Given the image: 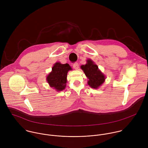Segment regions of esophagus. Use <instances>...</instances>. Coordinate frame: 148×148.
Returning a JSON list of instances; mask_svg holds the SVG:
<instances>
[{"label":"esophagus","mask_w":148,"mask_h":148,"mask_svg":"<svg viewBox=\"0 0 148 148\" xmlns=\"http://www.w3.org/2000/svg\"><path fill=\"white\" fill-rule=\"evenodd\" d=\"M73 68H74L75 69H76V70L78 69H79V64L77 63H75L73 64Z\"/></svg>","instance_id":"34e87169"}]
</instances>
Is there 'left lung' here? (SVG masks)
<instances>
[{"label":"left lung","instance_id":"8db88e82","mask_svg":"<svg viewBox=\"0 0 148 148\" xmlns=\"http://www.w3.org/2000/svg\"><path fill=\"white\" fill-rule=\"evenodd\" d=\"M81 68L88 79V84L91 88L97 89L105 82V75L99 69L98 66L92 60H87L86 64L82 65Z\"/></svg>","mask_w":148,"mask_h":148}]
</instances>
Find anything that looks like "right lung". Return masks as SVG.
Masks as SVG:
<instances>
[{
  "instance_id": "obj_1",
  "label": "right lung",
  "mask_w": 148,
  "mask_h": 148,
  "mask_svg": "<svg viewBox=\"0 0 148 148\" xmlns=\"http://www.w3.org/2000/svg\"><path fill=\"white\" fill-rule=\"evenodd\" d=\"M72 68L68 64H62L57 62L54 64L52 71L47 77V81L51 88L57 91H62L65 89L67 82V73Z\"/></svg>"
}]
</instances>
